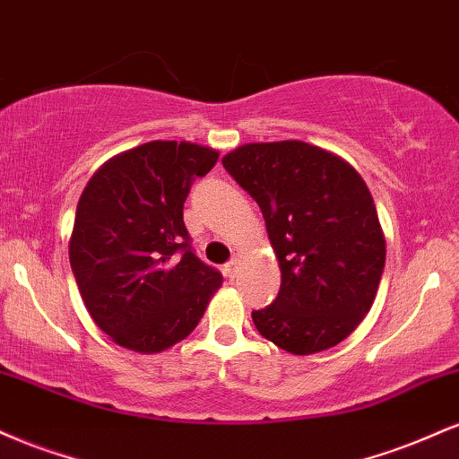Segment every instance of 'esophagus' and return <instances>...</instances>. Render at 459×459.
Wrapping results in <instances>:
<instances>
[{"mask_svg":"<svg viewBox=\"0 0 459 459\" xmlns=\"http://www.w3.org/2000/svg\"><path fill=\"white\" fill-rule=\"evenodd\" d=\"M224 272L229 278H237V272H239V259H230L224 265Z\"/></svg>","mask_w":459,"mask_h":459,"instance_id":"esophagus-1","label":"esophagus"}]
</instances>
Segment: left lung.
Returning a JSON list of instances; mask_svg holds the SVG:
<instances>
[{"label":"left lung","instance_id":"left-lung-1","mask_svg":"<svg viewBox=\"0 0 459 459\" xmlns=\"http://www.w3.org/2000/svg\"><path fill=\"white\" fill-rule=\"evenodd\" d=\"M222 163L261 207L281 265L278 298L252 310L256 330L296 356L341 343L371 308L386 261L367 183L299 140L244 144Z\"/></svg>","mask_w":459,"mask_h":459}]
</instances>
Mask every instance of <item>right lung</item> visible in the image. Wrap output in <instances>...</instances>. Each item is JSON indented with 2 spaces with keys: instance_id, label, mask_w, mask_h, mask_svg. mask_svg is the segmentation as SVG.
<instances>
[{
  "instance_id": "obj_1",
  "label": "right lung",
  "mask_w": 459,
  "mask_h": 459,
  "mask_svg": "<svg viewBox=\"0 0 459 459\" xmlns=\"http://www.w3.org/2000/svg\"><path fill=\"white\" fill-rule=\"evenodd\" d=\"M155 140L105 161L77 203L68 259L83 304L114 343L157 354L198 325L222 273L194 255L183 203L218 161Z\"/></svg>"
}]
</instances>
